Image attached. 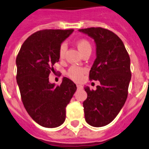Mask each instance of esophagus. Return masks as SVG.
<instances>
[{"mask_svg": "<svg viewBox=\"0 0 149 149\" xmlns=\"http://www.w3.org/2000/svg\"><path fill=\"white\" fill-rule=\"evenodd\" d=\"M77 89H82L83 88V86L81 84H77Z\"/></svg>", "mask_w": 149, "mask_h": 149, "instance_id": "esophagus-1", "label": "esophagus"}]
</instances>
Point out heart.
I'll list each match as a JSON object with an SVG mask.
<instances>
[{
	"label": "heart",
	"instance_id": "b5f03b06",
	"mask_svg": "<svg viewBox=\"0 0 149 149\" xmlns=\"http://www.w3.org/2000/svg\"><path fill=\"white\" fill-rule=\"evenodd\" d=\"M76 45H77V48L80 50L82 54L85 53L87 51H91V44L87 40V39H80V40H77L76 42ZM66 49H67V46L65 43L61 44L59 48V57L61 59H63L65 57V54ZM86 73V69L82 67H79V66L73 65L72 67H70L68 70L67 71V76L69 78L74 81H78L82 78L84 74Z\"/></svg>",
	"mask_w": 149,
	"mask_h": 149
}]
</instances>
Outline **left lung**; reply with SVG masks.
<instances>
[{"label": "left lung", "mask_w": 149, "mask_h": 149, "mask_svg": "<svg viewBox=\"0 0 149 149\" xmlns=\"http://www.w3.org/2000/svg\"><path fill=\"white\" fill-rule=\"evenodd\" d=\"M93 38L96 44V59L89 79L100 81L96 90L85 87L87 100L83 102L85 120L100 127L111 123L124 106L130 79V59L120 38L101 27L79 29Z\"/></svg>", "instance_id": "1"}]
</instances>
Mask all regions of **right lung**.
<instances>
[{
  "mask_svg": "<svg viewBox=\"0 0 149 149\" xmlns=\"http://www.w3.org/2000/svg\"><path fill=\"white\" fill-rule=\"evenodd\" d=\"M74 29H44L29 36L16 57V81L24 107L42 127H57L65 120V108L77 90L75 84L64 77L60 85L49 82L59 60V48Z\"/></svg>",
  "mask_w": 149,
  "mask_h": 149,
  "instance_id": "obj_1",
  "label": "right lung"
}]
</instances>
